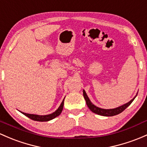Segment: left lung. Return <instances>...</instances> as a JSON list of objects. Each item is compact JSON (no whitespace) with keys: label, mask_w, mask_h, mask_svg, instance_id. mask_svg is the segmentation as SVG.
<instances>
[{"label":"left lung","mask_w":147,"mask_h":147,"mask_svg":"<svg viewBox=\"0 0 147 147\" xmlns=\"http://www.w3.org/2000/svg\"><path fill=\"white\" fill-rule=\"evenodd\" d=\"M137 94H136V96L132 98V100H130L127 103H125V104L122 105V106H118V107L115 108V109H101L99 107H97L95 105L93 104L92 103V101H90L89 98L88 97L87 94H86V92L84 90H83V96H84V98L85 99L86 105L89 107V109H90L92 112L96 114H98L99 115H103V116H113V115H116L120 113L123 112L125 109H126L129 105L132 103V102L134 101V99L135 98V97L137 96Z\"/></svg>","instance_id":"left-lung-1"}]
</instances>
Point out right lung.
I'll return each instance as SVG.
<instances>
[{
  "mask_svg": "<svg viewBox=\"0 0 147 147\" xmlns=\"http://www.w3.org/2000/svg\"><path fill=\"white\" fill-rule=\"evenodd\" d=\"M65 99V98H64ZM64 99L62 101L61 104L60 105V106L58 107V109H57L55 112L49 114V115H35V114H29V113H26L20 112L22 114H24V115H26L27 117H28L29 118L32 119V120H35V121H39V122H46V121H49L51 120H53V118H56L57 116L60 115L63 109V105H64Z\"/></svg>",
  "mask_w": 147,
  "mask_h": 147,
  "instance_id": "1",
  "label": "right lung"
}]
</instances>
